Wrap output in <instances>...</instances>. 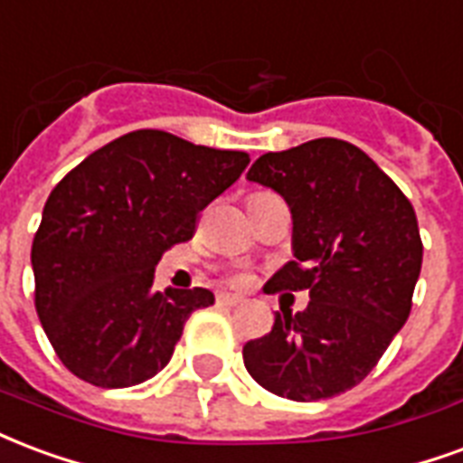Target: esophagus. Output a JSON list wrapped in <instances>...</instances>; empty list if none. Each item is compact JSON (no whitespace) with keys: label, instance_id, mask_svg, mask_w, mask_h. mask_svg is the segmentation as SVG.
<instances>
[{"label":"esophagus","instance_id":"esophagus-1","mask_svg":"<svg viewBox=\"0 0 463 463\" xmlns=\"http://www.w3.org/2000/svg\"><path fill=\"white\" fill-rule=\"evenodd\" d=\"M215 299H218V304H222V307H238V304L242 301L238 294H228V292H221Z\"/></svg>","mask_w":463,"mask_h":463}]
</instances>
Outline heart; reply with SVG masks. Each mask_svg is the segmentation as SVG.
<instances>
[{
  "label": "heart",
  "instance_id": "1",
  "mask_svg": "<svg viewBox=\"0 0 463 463\" xmlns=\"http://www.w3.org/2000/svg\"><path fill=\"white\" fill-rule=\"evenodd\" d=\"M235 282H238V284H241V282H245V277H242V275H238V277H235Z\"/></svg>",
  "mask_w": 463,
  "mask_h": 463
}]
</instances>
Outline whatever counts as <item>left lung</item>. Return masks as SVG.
<instances>
[{
	"label": "left lung",
	"mask_w": 463,
	"mask_h": 463,
	"mask_svg": "<svg viewBox=\"0 0 463 463\" xmlns=\"http://www.w3.org/2000/svg\"><path fill=\"white\" fill-rule=\"evenodd\" d=\"M248 179L275 188L292 211L294 260L267 292L307 289V309L275 314L242 361L269 392L297 402L341 395L375 368L405 326L422 269L412 203L385 171L344 139L267 152Z\"/></svg>",
	"instance_id": "1"
}]
</instances>
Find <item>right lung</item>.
<instances>
[{
	"label": "right lung",
	"mask_w": 463,
	"mask_h": 463,
	"mask_svg": "<svg viewBox=\"0 0 463 463\" xmlns=\"http://www.w3.org/2000/svg\"><path fill=\"white\" fill-rule=\"evenodd\" d=\"M245 152L137 129L68 171L31 245L36 314L68 371L129 388L171 361L186 318L213 292H154V267L194 238L205 205L241 179Z\"/></svg>",
	"instance_id": "1"
}]
</instances>
